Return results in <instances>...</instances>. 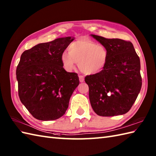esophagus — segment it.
Wrapping results in <instances>:
<instances>
[{
	"instance_id": "1",
	"label": "esophagus",
	"mask_w": 156,
	"mask_h": 156,
	"mask_svg": "<svg viewBox=\"0 0 156 156\" xmlns=\"http://www.w3.org/2000/svg\"><path fill=\"white\" fill-rule=\"evenodd\" d=\"M79 80L80 82H83L84 81V77L83 76H79Z\"/></svg>"
}]
</instances>
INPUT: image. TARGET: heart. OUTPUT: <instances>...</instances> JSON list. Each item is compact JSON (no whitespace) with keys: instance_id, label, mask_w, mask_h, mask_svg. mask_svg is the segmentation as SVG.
I'll list each match as a JSON object with an SVG mask.
<instances>
[{"instance_id":"heart-1","label":"heart","mask_w":156,"mask_h":156,"mask_svg":"<svg viewBox=\"0 0 156 156\" xmlns=\"http://www.w3.org/2000/svg\"><path fill=\"white\" fill-rule=\"evenodd\" d=\"M68 51L61 55V62L67 71L74 69L76 63L85 74H96L102 70L108 58L107 49L87 37H80L69 45Z\"/></svg>"}]
</instances>
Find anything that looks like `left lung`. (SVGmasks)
Segmentation results:
<instances>
[{
  "mask_svg": "<svg viewBox=\"0 0 156 156\" xmlns=\"http://www.w3.org/2000/svg\"><path fill=\"white\" fill-rule=\"evenodd\" d=\"M90 35L108 52L102 70L85 77L92 108L102 117L127 113L141 90L140 58L130 41Z\"/></svg>",
  "mask_w": 156,
  "mask_h": 156,
  "instance_id": "obj_1",
  "label": "left lung"
}]
</instances>
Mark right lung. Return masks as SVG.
Wrapping results in <instances>:
<instances>
[{
	"label": "right lung",
	"instance_id": "1",
	"mask_svg": "<svg viewBox=\"0 0 156 156\" xmlns=\"http://www.w3.org/2000/svg\"><path fill=\"white\" fill-rule=\"evenodd\" d=\"M74 37L42 43L23 53L16 70L19 97L35 119L53 121L62 117L80 82L78 74L63 68L61 55Z\"/></svg>",
	"mask_w": 156,
	"mask_h": 156
}]
</instances>
